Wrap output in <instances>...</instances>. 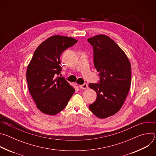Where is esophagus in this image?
<instances>
[{
    "label": "esophagus",
    "instance_id": "obj_1",
    "mask_svg": "<svg viewBox=\"0 0 156 156\" xmlns=\"http://www.w3.org/2000/svg\"><path fill=\"white\" fill-rule=\"evenodd\" d=\"M79 87L81 88V89H82V90H86V89H87V84H86V83H84V84H82V85H80L79 86Z\"/></svg>",
    "mask_w": 156,
    "mask_h": 156
}]
</instances>
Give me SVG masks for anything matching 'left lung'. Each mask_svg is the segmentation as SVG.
<instances>
[{"instance_id": "left-lung-1", "label": "left lung", "mask_w": 156, "mask_h": 156, "mask_svg": "<svg viewBox=\"0 0 156 156\" xmlns=\"http://www.w3.org/2000/svg\"><path fill=\"white\" fill-rule=\"evenodd\" d=\"M93 47L94 65L99 73V84L89 87L97 94L89 105L99 119L115 114L122 108L131 86V64L125 52L108 36L98 34L87 39Z\"/></svg>"}]
</instances>
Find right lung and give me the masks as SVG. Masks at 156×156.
<instances>
[{
	"mask_svg": "<svg viewBox=\"0 0 156 156\" xmlns=\"http://www.w3.org/2000/svg\"><path fill=\"white\" fill-rule=\"evenodd\" d=\"M78 41L73 37L54 35L37 48L27 66L28 90L41 112L54 115L66 107L75 88L63 78L57 76L62 67L60 55Z\"/></svg>",
	"mask_w": 156,
	"mask_h": 156,
	"instance_id": "obj_1",
	"label": "right lung"
}]
</instances>
